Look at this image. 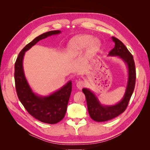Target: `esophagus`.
Returning <instances> with one entry per match:
<instances>
[{"mask_svg": "<svg viewBox=\"0 0 150 150\" xmlns=\"http://www.w3.org/2000/svg\"><path fill=\"white\" fill-rule=\"evenodd\" d=\"M76 86H77V87L79 90H81V89L84 87V83L83 81H79L77 82V84H76Z\"/></svg>", "mask_w": 150, "mask_h": 150, "instance_id": "34e87169", "label": "esophagus"}]
</instances>
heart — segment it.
<instances>
[{
    "instance_id": "1",
    "label": "heart",
    "mask_w": 150,
    "mask_h": 150,
    "mask_svg": "<svg viewBox=\"0 0 150 150\" xmlns=\"http://www.w3.org/2000/svg\"><path fill=\"white\" fill-rule=\"evenodd\" d=\"M100 42L97 39H93L90 35H81L70 41L67 47L69 56H75L81 53L86 47V54L89 57H93L100 48Z\"/></svg>"
}]
</instances>
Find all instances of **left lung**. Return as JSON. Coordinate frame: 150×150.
I'll return each mask as SVG.
<instances>
[{"label": "left lung", "mask_w": 150, "mask_h": 150, "mask_svg": "<svg viewBox=\"0 0 150 150\" xmlns=\"http://www.w3.org/2000/svg\"><path fill=\"white\" fill-rule=\"evenodd\" d=\"M111 39L115 43V47L108 56L117 57L125 63L128 69V82L125 93L121 100L115 104L109 106L102 104L96 95L90 89H82V92L86 98L88 113L91 119L97 122H105L122 113L128 106L135 85V66L132 55L120 40L114 37Z\"/></svg>", "instance_id": "obj_1"}]
</instances>
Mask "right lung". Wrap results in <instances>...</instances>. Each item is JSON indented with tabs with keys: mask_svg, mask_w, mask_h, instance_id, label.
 I'll use <instances>...</instances> for the list:
<instances>
[{
	"mask_svg": "<svg viewBox=\"0 0 150 150\" xmlns=\"http://www.w3.org/2000/svg\"><path fill=\"white\" fill-rule=\"evenodd\" d=\"M60 33V30H54L37 37L21 50L15 64V87L19 100L31 116L40 122L51 124L60 122L65 116L71 93V81L49 95L41 96L33 92L28 83L24 74L23 59L25 53L39 41Z\"/></svg>",
	"mask_w": 150,
	"mask_h": 150,
	"instance_id": "obj_1",
	"label": "right lung"
}]
</instances>
